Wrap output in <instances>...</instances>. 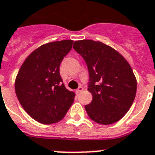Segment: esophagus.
Here are the masks:
<instances>
[{"label": "esophagus", "instance_id": "obj_1", "mask_svg": "<svg viewBox=\"0 0 155 155\" xmlns=\"http://www.w3.org/2000/svg\"><path fill=\"white\" fill-rule=\"evenodd\" d=\"M83 90H84V87L80 86V87H78V89L76 90V93H77V94H79V93H80V92H83Z\"/></svg>", "mask_w": 155, "mask_h": 155}]
</instances>
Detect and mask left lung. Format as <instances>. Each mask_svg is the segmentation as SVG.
Here are the masks:
<instances>
[{"instance_id": "1", "label": "left lung", "mask_w": 155, "mask_h": 155, "mask_svg": "<svg viewBox=\"0 0 155 155\" xmlns=\"http://www.w3.org/2000/svg\"><path fill=\"white\" fill-rule=\"evenodd\" d=\"M73 48L81 54L89 72L87 91L92 101L85 105L95 122L110 125L125 115L134 101L137 80L130 63L113 47L101 42L75 41Z\"/></svg>"}]
</instances>
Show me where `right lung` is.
<instances>
[{"instance_id": "obj_1", "label": "right lung", "mask_w": 155, "mask_h": 155, "mask_svg": "<svg viewBox=\"0 0 155 155\" xmlns=\"http://www.w3.org/2000/svg\"><path fill=\"white\" fill-rule=\"evenodd\" d=\"M72 43V40H62L40 46L18 71L16 95L25 112L38 122H58L74 102L75 93L62 84L59 74V65Z\"/></svg>"}]
</instances>
